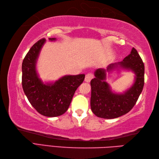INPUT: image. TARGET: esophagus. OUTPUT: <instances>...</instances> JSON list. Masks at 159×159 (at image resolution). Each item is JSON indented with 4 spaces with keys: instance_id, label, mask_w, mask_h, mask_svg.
I'll use <instances>...</instances> for the list:
<instances>
[{
    "instance_id": "34e87169",
    "label": "esophagus",
    "mask_w": 159,
    "mask_h": 159,
    "mask_svg": "<svg viewBox=\"0 0 159 159\" xmlns=\"http://www.w3.org/2000/svg\"><path fill=\"white\" fill-rule=\"evenodd\" d=\"M93 75L92 74V73H88L86 74L85 76V80L87 82V83H89L91 81V80H92L93 79Z\"/></svg>"
}]
</instances>
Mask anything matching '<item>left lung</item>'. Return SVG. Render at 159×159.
<instances>
[{
    "label": "left lung",
    "mask_w": 159,
    "mask_h": 159,
    "mask_svg": "<svg viewBox=\"0 0 159 159\" xmlns=\"http://www.w3.org/2000/svg\"><path fill=\"white\" fill-rule=\"evenodd\" d=\"M130 70L135 74L134 82L123 93L112 91L106 81V74L114 70ZM91 80V109L96 116L114 119L128 113L133 109L144 85V64L135 48L120 62L111 63L107 69L98 68Z\"/></svg>",
    "instance_id": "1"
}]
</instances>
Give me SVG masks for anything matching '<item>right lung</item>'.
Wrapping results in <instances>:
<instances>
[{"label":"right lung","mask_w":159,"mask_h":159,"mask_svg":"<svg viewBox=\"0 0 159 159\" xmlns=\"http://www.w3.org/2000/svg\"><path fill=\"white\" fill-rule=\"evenodd\" d=\"M55 41L56 38H48ZM46 39L33 45L23 60L22 85L26 96L42 116H61L68 109L75 91L85 79V74L65 75L55 82L43 83L37 72V62Z\"/></svg>","instance_id":"right-lung-1"}]
</instances>
